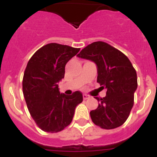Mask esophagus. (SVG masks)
<instances>
[{
	"label": "esophagus",
	"mask_w": 157,
	"mask_h": 157,
	"mask_svg": "<svg viewBox=\"0 0 157 157\" xmlns=\"http://www.w3.org/2000/svg\"><path fill=\"white\" fill-rule=\"evenodd\" d=\"M90 98V96L88 95V94H83V98L86 100V99H88V98Z\"/></svg>",
	"instance_id": "1"
}]
</instances>
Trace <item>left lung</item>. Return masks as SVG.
Masks as SVG:
<instances>
[{"instance_id": "obj_1", "label": "left lung", "mask_w": 157, "mask_h": 157, "mask_svg": "<svg viewBox=\"0 0 157 157\" xmlns=\"http://www.w3.org/2000/svg\"><path fill=\"white\" fill-rule=\"evenodd\" d=\"M78 58L94 62L97 66V82L107 90L98 107L90 112L96 125L106 129L121 126L129 117L138 87L137 73L129 59L107 43L96 41L77 54Z\"/></svg>"}]
</instances>
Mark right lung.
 Wrapping results in <instances>:
<instances>
[{
    "label": "right lung",
    "mask_w": 157,
    "mask_h": 157,
    "mask_svg": "<svg viewBox=\"0 0 157 157\" xmlns=\"http://www.w3.org/2000/svg\"><path fill=\"white\" fill-rule=\"evenodd\" d=\"M80 49L50 43L28 61L23 79V92L31 116L38 127L49 133L63 130L72 121L76 106L83 101L80 91L60 94L59 81L65 66Z\"/></svg>",
    "instance_id": "1"
}]
</instances>
